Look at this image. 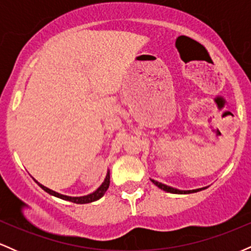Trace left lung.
<instances>
[{
  "label": "left lung",
  "instance_id": "8db88e82",
  "mask_svg": "<svg viewBox=\"0 0 251 251\" xmlns=\"http://www.w3.org/2000/svg\"><path fill=\"white\" fill-rule=\"evenodd\" d=\"M151 179L152 183L154 184L155 186H158L159 189H162L163 191L165 192H170V194H177V195H188V194H195V192H198V191H201V190H205L208 186H204V188H200V189H195V190H179V189H176V188H172V186H169L166 185V184H163L160 183V181L158 180H154L152 179V178H150Z\"/></svg>",
  "mask_w": 251,
  "mask_h": 251
}]
</instances>
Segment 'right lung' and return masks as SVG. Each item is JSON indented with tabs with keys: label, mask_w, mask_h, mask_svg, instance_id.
<instances>
[{
	"label": "right lung",
	"mask_w": 251,
	"mask_h": 251,
	"mask_svg": "<svg viewBox=\"0 0 251 251\" xmlns=\"http://www.w3.org/2000/svg\"><path fill=\"white\" fill-rule=\"evenodd\" d=\"M34 179V178H33ZM37 183V185L40 186V188L45 190L46 192H48V194L54 196V197H57V198H61L63 201H72V203H76V204H86V203H92V201H96L98 200H100V198L102 197L103 195H105V192L107 191L108 186H109V170H107V174H106V177L103 181L101 183V185L98 188L96 191H93L92 194H88L86 196H79V197H72V196H66V195H62V194H59V192L54 191V190H51L50 188H47V186L42 185V184H40L39 181L36 179H34Z\"/></svg>",
	"instance_id": "obj_1"
}]
</instances>
